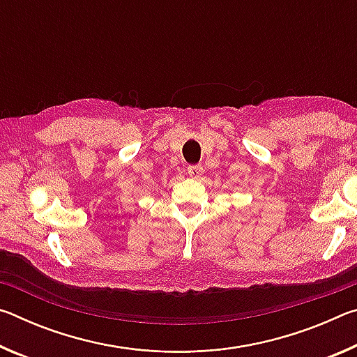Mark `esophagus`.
Segmentation results:
<instances>
[{
  "instance_id": "1",
  "label": "esophagus",
  "mask_w": 357,
  "mask_h": 357,
  "mask_svg": "<svg viewBox=\"0 0 357 357\" xmlns=\"http://www.w3.org/2000/svg\"><path fill=\"white\" fill-rule=\"evenodd\" d=\"M187 173H189L192 178H198L203 174V167L202 165H189V168H187Z\"/></svg>"
}]
</instances>
